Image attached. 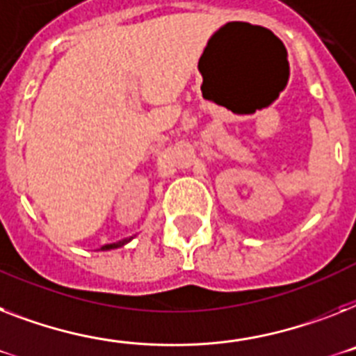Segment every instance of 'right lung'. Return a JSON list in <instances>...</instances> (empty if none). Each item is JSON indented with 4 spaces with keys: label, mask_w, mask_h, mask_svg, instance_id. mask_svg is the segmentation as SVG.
Segmentation results:
<instances>
[{
    "label": "right lung",
    "mask_w": 356,
    "mask_h": 356,
    "mask_svg": "<svg viewBox=\"0 0 356 356\" xmlns=\"http://www.w3.org/2000/svg\"><path fill=\"white\" fill-rule=\"evenodd\" d=\"M131 239H133V238L122 239V241H117V243H111V245H104L102 250H111V248H120V247H124V245H126V243H129Z\"/></svg>",
    "instance_id": "obj_1"
}]
</instances>
